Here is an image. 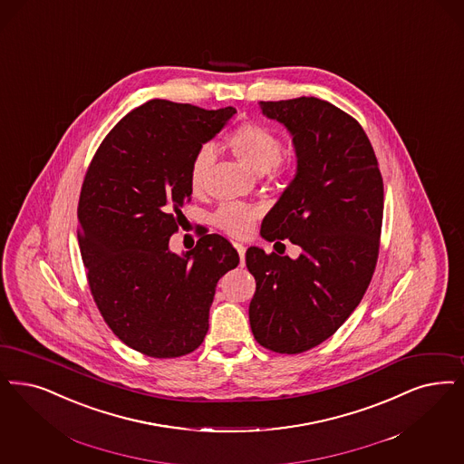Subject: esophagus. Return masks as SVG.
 Wrapping results in <instances>:
<instances>
[{
	"instance_id": "1",
	"label": "esophagus",
	"mask_w": 464,
	"mask_h": 464,
	"mask_svg": "<svg viewBox=\"0 0 464 464\" xmlns=\"http://www.w3.org/2000/svg\"><path fill=\"white\" fill-rule=\"evenodd\" d=\"M235 246H237V250H238V254H240V266L245 264V245L243 243H235Z\"/></svg>"
}]
</instances>
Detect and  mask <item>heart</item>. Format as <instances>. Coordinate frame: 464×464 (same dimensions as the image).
<instances>
[{
	"instance_id": "b5f03b06",
	"label": "heart",
	"mask_w": 464,
	"mask_h": 464,
	"mask_svg": "<svg viewBox=\"0 0 464 464\" xmlns=\"http://www.w3.org/2000/svg\"><path fill=\"white\" fill-rule=\"evenodd\" d=\"M231 153L254 172H267L283 178L292 170V164L281 157L283 143L275 130L256 121L243 122L226 138ZM214 164L212 150H198L189 164V186L193 193H202L207 186L210 167ZM260 210L254 205L226 204L216 212L214 223L231 237H245L252 231Z\"/></svg>"
}]
</instances>
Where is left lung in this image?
<instances>
[{
  "label": "left lung",
  "instance_id": "left-lung-1",
  "mask_svg": "<svg viewBox=\"0 0 464 464\" xmlns=\"http://www.w3.org/2000/svg\"><path fill=\"white\" fill-rule=\"evenodd\" d=\"M262 113L294 136L297 176L260 227L290 240L298 259L246 250L257 288L250 328L262 347L300 353L328 340L370 286L383 221V179L361 124L330 102L300 96L260 102Z\"/></svg>",
  "mask_w": 464,
  "mask_h": 464
}]
</instances>
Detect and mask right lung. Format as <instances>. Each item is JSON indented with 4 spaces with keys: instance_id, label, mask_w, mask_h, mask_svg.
<instances>
[{
    "instance_id": "right-lung-1",
    "label": "right lung",
    "mask_w": 464,
    "mask_h": 464,
    "mask_svg": "<svg viewBox=\"0 0 464 464\" xmlns=\"http://www.w3.org/2000/svg\"><path fill=\"white\" fill-rule=\"evenodd\" d=\"M235 113L150 100L113 126L86 170L77 238L94 304L121 342L150 357L202 345L218 281L240 262L207 231L183 257L169 250L191 200L189 164Z\"/></svg>"
}]
</instances>
